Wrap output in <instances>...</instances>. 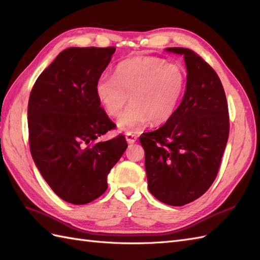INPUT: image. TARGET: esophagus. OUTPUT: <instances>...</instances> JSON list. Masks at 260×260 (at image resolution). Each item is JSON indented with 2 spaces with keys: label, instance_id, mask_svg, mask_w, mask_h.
<instances>
[{
  "label": "esophagus",
  "instance_id": "obj_1",
  "mask_svg": "<svg viewBox=\"0 0 260 260\" xmlns=\"http://www.w3.org/2000/svg\"><path fill=\"white\" fill-rule=\"evenodd\" d=\"M125 140H127V142L129 144L135 143L137 141V136L133 135V133H131V132H129V133H127V135H125Z\"/></svg>",
  "mask_w": 260,
  "mask_h": 260
}]
</instances>
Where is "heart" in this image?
<instances>
[{
  "mask_svg": "<svg viewBox=\"0 0 260 260\" xmlns=\"http://www.w3.org/2000/svg\"><path fill=\"white\" fill-rule=\"evenodd\" d=\"M187 75L182 67L156 57H135L119 63L115 76L103 74L96 82V95L106 113L119 117L124 132L137 131L146 122L158 125L176 113L184 96Z\"/></svg>",
  "mask_w": 260,
  "mask_h": 260,
  "instance_id": "b5f03b06",
  "label": "heart"
}]
</instances>
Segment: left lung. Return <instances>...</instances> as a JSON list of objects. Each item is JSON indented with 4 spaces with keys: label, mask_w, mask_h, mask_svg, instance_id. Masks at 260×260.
<instances>
[{
    "label": "left lung",
    "mask_w": 260,
    "mask_h": 260,
    "mask_svg": "<svg viewBox=\"0 0 260 260\" xmlns=\"http://www.w3.org/2000/svg\"><path fill=\"white\" fill-rule=\"evenodd\" d=\"M184 55L187 84L176 113L164 125L140 137L145 152L147 187L157 200L180 207L213 184L228 143V102L216 72L186 48H167Z\"/></svg>",
    "instance_id": "8db88e82"
}]
</instances>
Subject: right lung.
Here are the masks:
<instances>
[{
	"label": "right lung",
	"instance_id": "obj_1",
	"mask_svg": "<svg viewBox=\"0 0 260 260\" xmlns=\"http://www.w3.org/2000/svg\"><path fill=\"white\" fill-rule=\"evenodd\" d=\"M115 51L68 48L30 92L28 141L34 162L54 193L73 205H86L106 191L108 174L128 147L122 135L97 141L116 128L95 90Z\"/></svg>",
	"mask_w": 260,
	"mask_h": 260
}]
</instances>
